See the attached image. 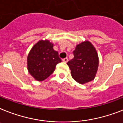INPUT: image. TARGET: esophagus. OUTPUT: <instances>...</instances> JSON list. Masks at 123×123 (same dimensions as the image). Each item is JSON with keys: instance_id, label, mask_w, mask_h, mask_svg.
<instances>
[{"instance_id": "obj_1", "label": "esophagus", "mask_w": 123, "mask_h": 123, "mask_svg": "<svg viewBox=\"0 0 123 123\" xmlns=\"http://www.w3.org/2000/svg\"><path fill=\"white\" fill-rule=\"evenodd\" d=\"M62 61L64 62H67L68 61V58H64L62 59Z\"/></svg>"}]
</instances>
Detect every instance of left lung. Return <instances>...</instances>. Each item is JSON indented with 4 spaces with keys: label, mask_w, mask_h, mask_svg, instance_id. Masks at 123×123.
I'll use <instances>...</instances> for the list:
<instances>
[{
    "label": "left lung",
    "mask_w": 123,
    "mask_h": 123,
    "mask_svg": "<svg viewBox=\"0 0 123 123\" xmlns=\"http://www.w3.org/2000/svg\"><path fill=\"white\" fill-rule=\"evenodd\" d=\"M73 54L74 58L67 63L73 78L82 85L94 80L99 59L92 43L88 40L82 42L76 46Z\"/></svg>",
    "instance_id": "8db88e82"
}]
</instances>
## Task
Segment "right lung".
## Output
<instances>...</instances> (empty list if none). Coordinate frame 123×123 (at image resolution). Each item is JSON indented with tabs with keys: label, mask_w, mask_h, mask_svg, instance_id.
Returning <instances> with one entry per match:
<instances>
[{
	"label": "right lung",
	"mask_w": 123,
	"mask_h": 123,
	"mask_svg": "<svg viewBox=\"0 0 123 123\" xmlns=\"http://www.w3.org/2000/svg\"><path fill=\"white\" fill-rule=\"evenodd\" d=\"M53 47L54 43L49 40H40L29 52L27 57L28 71L35 80H45L54 71L56 65L62 61L58 52Z\"/></svg>",
	"instance_id": "right-lung-1"
}]
</instances>
